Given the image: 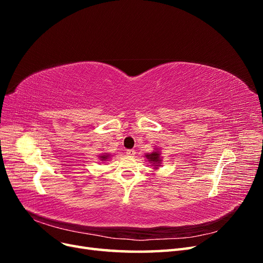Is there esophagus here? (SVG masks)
<instances>
[{
    "label": "esophagus",
    "mask_w": 263,
    "mask_h": 263,
    "mask_svg": "<svg viewBox=\"0 0 263 263\" xmlns=\"http://www.w3.org/2000/svg\"><path fill=\"white\" fill-rule=\"evenodd\" d=\"M126 154H127V156L134 157V156H135V154H136V151H135L134 149H129V150H127V151H126Z\"/></svg>",
    "instance_id": "1"
}]
</instances>
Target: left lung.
<instances>
[{
  "instance_id": "1",
  "label": "left lung",
  "mask_w": 263,
  "mask_h": 263,
  "mask_svg": "<svg viewBox=\"0 0 263 263\" xmlns=\"http://www.w3.org/2000/svg\"><path fill=\"white\" fill-rule=\"evenodd\" d=\"M145 157L148 159V161L150 163H153L151 165L155 166L154 169H158L159 166H160V162L162 160H161V158H160V151H159L158 149L153 151V153H151V154H147Z\"/></svg>"
}]
</instances>
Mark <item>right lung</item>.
<instances>
[{
	"instance_id": "right-lung-1",
	"label": "right lung",
	"mask_w": 263,
	"mask_h": 263,
	"mask_svg": "<svg viewBox=\"0 0 263 263\" xmlns=\"http://www.w3.org/2000/svg\"><path fill=\"white\" fill-rule=\"evenodd\" d=\"M109 157H110V155H108V154H103L100 156V159L102 161H106L107 159H109Z\"/></svg>"
}]
</instances>
